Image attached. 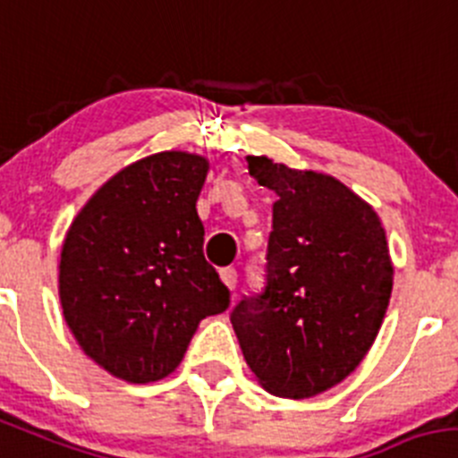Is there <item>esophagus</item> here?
Returning a JSON list of instances; mask_svg holds the SVG:
<instances>
[{
    "instance_id": "34e87169",
    "label": "esophagus",
    "mask_w": 458,
    "mask_h": 458,
    "mask_svg": "<svg viewBox=\"0 0 458 458\" xmlns=\"http://www.w3.org/2000/svg\"><path fill=\"white\" fill-rule=\"evenodd\" d=\"M220 279L225 281V286L229 288V291H233V288H236V284H238L236 267H222V270H220Z\"/></svg>"
}]
</instances>
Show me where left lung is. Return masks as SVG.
<instances>
[{"label": "left lung", "mask_w": 458, "mask_h": 458, "mask_svg": "<svg viewBox=\"0 0 458 458\" xmlns=\"http://www.w3.org/2000/svg\"><path fill=\"white\" fill-rule=\"evenodd\" d=\"M276 195L266 286L233 306L232 325L267 393L304 400L356 370L375 343L393 291L379 216L335 177L247 157Z\"/></svg>", "instance_id": "left-lung-1"}]
</instances>
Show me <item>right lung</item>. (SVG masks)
Returning a JSON list of instances; mask_svg holds the SVG:
<instances>
[{"label": "right lung", "instance_id": "add662e5", "mask_svg": "<svg viewBox=\"0 0 458 458\" xmlns=\"http://www.w3.org/2000/svg\"><path fill=\"white\" fill-rule=\"evenodd\" d=\"M208 161L140 158L108 179L67 229L58 266L63 318L98 366L129 384L174 372L197 325L229 309L204 259L197 197Z\"/></svg>", "mask_w": 458, "mask_h": 458}]
</instances>
